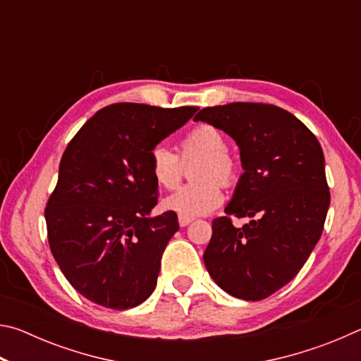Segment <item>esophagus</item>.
Listing matches in <instances>:
<instances>
[{
    "mask_svg": "<svg viewBox=\"0 0 361 361\" xmlns=\"http://www.w3.org/2000/svg\"><path fill=\"white\" fill-rule=\"evenodd\" d=\"M192 221V218H188V216H178V223L181 228H186V226Z\"/></svg>",
    "mask_w": 361,
    "mask_h": 361,
    "instance_id": "34e87169",
    "label": "esophagus"
}]
</instances>
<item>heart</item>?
I'll list each match as a JSON object with an SVG mask.
<instances>
[{
  "mask_svg": "<svg viewBox=\"0 0 361 361\" xmlns=\"http://www.w3.org/2000/svg\"><path fill=\"white\" fill-rule=\"evenodd\" d=\"M180 154L185 162L202 157L194 172L199 181L181 186L164 199V209L188 218L209 215L223 204L224 194L219 181L229 185L237 173L235 162L228 154L226 137L216 127L197 126L181 140ZM181 159L162 145L151 149L149 173L159 186L173 189L178 185L183 175Z\"/></svg>",
  "mask_w": 361,
  "mask_h": 361,
  "instance_id": "b5f03b06",
  "label": "heart"
}]
</instances>
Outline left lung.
<instances>
[{
  "label": "left lung",
  "mask_w": 361,
  "mask_h": 361,
  "mask_svg": "<svg viewBox=\"0 0 361 361\" xmlns=\"http://www.w3.org/2000/svg\"><path fill=\"white\" fill-rule=\"evenodd\" d=\"M194 121L239 146L243 173L224 212L250 218L242 228L213 219L205 267L231 296L261 301L296 277L322 235L329 207L322 146L296 116L264 103L204 108Z\"/></svg>",
  "instance_id": "left-lung-1"
}]
</instances>
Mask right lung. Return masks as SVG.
I'll list each match as a JSON object with an SVG mask.
<instances>
[{
	"label": "right lung",
	"instance_id": "obj_1",
	"mask_svg": "<svg viewBox=\"0 0 361 361\" xmlns=\"http://www.w3.org/2000/svg\"><path fill=\"white\" fill-rule=\"evenodd\" d=\"M197 109L116 103L66 146L44 213L47 239L66 280L89 301L124 310L154 291L162 253L180 226L173 212L151 216L159 185L149 152Z\"/></svg>",
	"mask_w": 361,
	"mask_h": 361
}]
</instances>
